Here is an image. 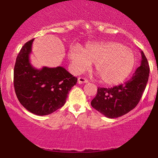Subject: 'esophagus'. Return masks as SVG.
<instances>
[{
    "instance_id": "34e87169",
    "label": "esophagus",
    "mask_w": 158,
    "mask_h": 158,
    "mask_svg": "<svg viewBox=\"0 0 158 158\" xmlns=\"http://www.w3.org/2000/svg\"><path fill=\"white\" fill-rule=\"evenodd\" d=\"M88 82V80L86 79L84 77H79L78 78V83L79 84H83V83H87Z\"/></svg>"
}]
</instances>
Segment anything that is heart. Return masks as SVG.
<instances>
[{"mask_svg":"<svg viewBox=\"0 0 158 158\" xmlns=\"http://www.w3.org/2000/svg\"><path fill=\"white\" fill-rule=\"evenodd\" d=\"M71 69L76 74L87 71L95 63L101 81L107 85L121 83L128 77L134 65L131 50L116 42L88 44L80 50L72 47L69 52Z\"/></svg>","mask_w":158,"mask_h":158,"instance_id":"obj_1","label":"heart"}]
</instances>
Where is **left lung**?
<instances>
[{"instance_id": "1", "label": "left lung", "mask_w": 158, "mask_h": 158, "mask_svg": "<svg viewBox=\"0 0 158 158\" xmlns=\"http://www.w3.org/2000/svg\"><path fill=\"white\" fill-rule=\"evenodd\" d=\"M149 65L141 52V65L125 84L111 88L98 87L91 101L94 109L109 118L126 114L136 106L141 98L149 79Z\"/></svg>"}]
</instances>
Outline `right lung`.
Wrapping results in <instances>:
<instances>
[{
    "mask_svg": "<svg viewBox=\"0 0 158 158\" xmlns=\"http://www.w3.org/2000/svg\"><path fill=\"white\" fill-rule=\"evenodd\" d=\"M33 40L25 43L18 54L14 69V87L18 100L27 110L44 116L65 104L77 78L60 66L41 69L32 66L29 56Z\"/></svg>",
    "mask_w": 158,
    "mask_h": 158,
    "instance_id": "right-lung-1",
    "label": "right lung"
}]
</instances>
